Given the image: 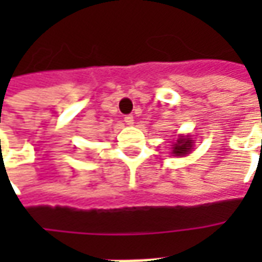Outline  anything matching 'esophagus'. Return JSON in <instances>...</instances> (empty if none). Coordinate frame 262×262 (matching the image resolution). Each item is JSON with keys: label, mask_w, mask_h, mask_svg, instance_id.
Listing matches in <instances>:
<instances>
[{"label": "esophagus", "mask_w": 262, "mask_h": 262, "mask_svg": "<svg viewBox=\"0 0 262 262\" xmlns=\"http://www.w3.org/2000/svg\"><path fill=\"white\" fill-rule=\"evenodd\" d=\"M125 123L126 125H133V116L132 115H127V116H125Z\"/></svg>", "instance_id": "34e87169"}]
</instances>
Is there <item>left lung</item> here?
<instances>
[{"instance_id":"left-lung-1","label":"left lung","mask_w":262,"mask_h":262,"mask_svg":"<svg viewBox=\"0 0 262 262\" xmlns=\"http://www.w3.org/2000/svg\"><path fill=\"white\" fill-rule=\"evenodd\" d=\"M193 140L191 139V136H180L177 139V142L172 144V151L171 154L174 156H187V154L191 153V150L193 148Z\"/></svg>"}]
</instances>
